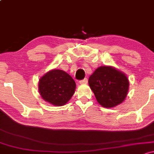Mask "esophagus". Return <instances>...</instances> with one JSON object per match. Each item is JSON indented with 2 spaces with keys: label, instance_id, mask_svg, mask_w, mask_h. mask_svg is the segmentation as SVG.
Wrapping results in <instances>:
<instances>
[{
  "label": "esophagus",
  "instance_id": "obj_1",
  "mask_svg": "<svg viewBox=\"0 0 154 154\" xmlns=\"http://www.w3.org/2000/svg\"><path fill=\"white\" fill-rule=\"evenodd\" d=\"M87 82H88V80H87V79H84L83 80H81L79 81V83L81 84H87Z\"/></svg>",
  "mask_w": 154,
  "mask_h": 154
}]
</instances>
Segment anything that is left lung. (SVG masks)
<instances>
[{"label":"left lung","instance_id":"left-lung-1","mask_svg":"<svg viewBox=\"0 0 154 154\" xmlns=\"http://www.w3.org/2000/svg\"><path fill=\"white\" fill-rule=\"evenodd\" d=\"M88 82L97 101L105 108L121 103L127 96L129 87L125 74L111 66L97 67Z\"/></svg>","mask_w":154,"mask_h":154}]
</instances>
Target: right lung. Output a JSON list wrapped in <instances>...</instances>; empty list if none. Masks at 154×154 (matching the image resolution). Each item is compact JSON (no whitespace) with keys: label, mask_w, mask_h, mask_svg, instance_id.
I'll use <instances>...</instances> for the list:
<instances>
[{"label":"right lung","mask_w":154,"mask_h":154,"mask_svg":"<svg viewBox=\"0 0 154 154\" xmlns=\"http://www.w3.org/2000/svg\"><path fill=\"white\" fill-rule=\"evenodd\" d=\"M75 90V81L62 70H51L39 79V94L52 105L64 106L73 95Z\"/></svg>","instance_id":"right-lung-1"}]
</instances>
